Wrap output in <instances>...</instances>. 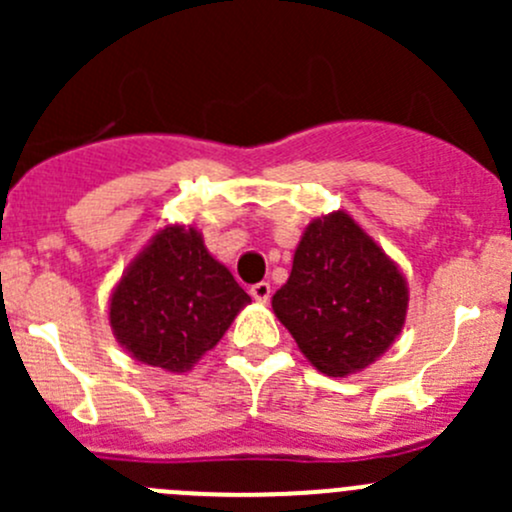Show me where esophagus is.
<instances>
[{
    "label": "esophagus",
    "instance_id": "esophagus-1",
    "mask_svg": "<svg viewBox=\"0 0 512 512\" xmlns=\"http://www.w3.org/2000/svg\"><path fill=\"white\" fill-rule=\"evenodd\" d=\"M250 294H252V299H255V302L265 304L267 299H270V294H272L270 282H257V285L250 287Z\"/></svg>",
    "mask_w": 512,
    "mask_h": 512
}]
</instances>
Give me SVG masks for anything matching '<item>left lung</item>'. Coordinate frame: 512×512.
<instances>
[{
    "label": "left lung",
    "instance_id": "left-lung-1",
    "mask_svg": "<svg viewBox=\"0 0 512 512\" xmlns=\"http://www.w3.org/2000/svg\"><path fill=\"white\" fill-rule=\"evenodd\" d=\"M299 352L327 376L359 374L399 339L409 282L347 210L314 218L272 297Z\"/></svg>",
    "mask_w": 512,
    "mask_h": 512
}]
</instances>
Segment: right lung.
<instances>
[{
  "label": "right lung",
  "instance_id": "right-lung-1",
  "mask_svg": "<svg viewBox=\"0 0 512 512\" xmlns=\"http://www.w3.org/2000/svg\"><path fill=\"white\" fill-rule=\"evenodd\" d=\"M250 294L208 252L193 225H163L128 262L108 297V324L123 352L170 374L218 347Z\"/></svg>",
  "mask_w": 512,
  "mask_h": 512
}]
</instances>
